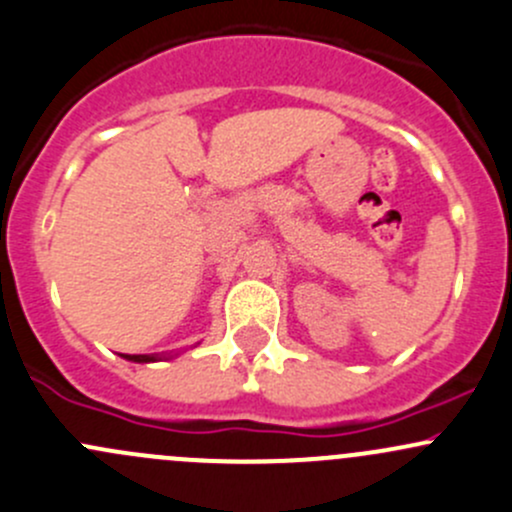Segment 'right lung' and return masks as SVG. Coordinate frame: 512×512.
I'll return each instance as SVG.
<instances>
[{"label":"right lung","instance_id":"obj_1","mask_svg":"<svg viewBox=\"0 0 512 512\" xmlns=\"http://www.w3.org/2000/svg\"><path fill=\"white\" fill-rule=\"evenodd\" d=\"M126 356L128 361H153L156 359V356H151V354H123Z\"/></svg>","mask_w":512,"mask_h":512}]
</instances>
